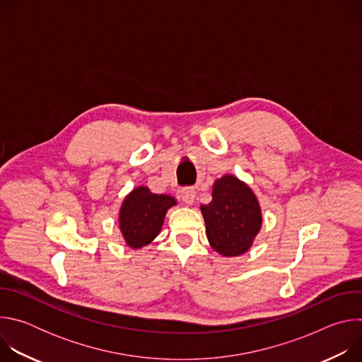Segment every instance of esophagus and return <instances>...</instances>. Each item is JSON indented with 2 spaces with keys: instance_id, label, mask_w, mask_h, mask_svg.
<instances>
[{
  "instance_id": "34e87169",
  "label": "esophagus",
  "mask_w": 362,
  "mask_h": 362,
  "mask_svg": "<svg viewBox=\"0 0 362 362\" xmlns=\"http://www.w3.org/2000/svg\"><path fill=\"white\" fill-rule=\"evenodd\" d=\"M180 194H182V199H183V202L185 203H187V204H192L193 202H194V189L193 187H183L182 189V192H180Z\"/></svg>"
}]
</instances>
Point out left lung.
I'll return each mask as SVG.
<instances>
[{
	"instance_id": "left-lung-1",
	"label": "left lung",
	"mask_w": 362,
	"mask_h": 362,
	"mask_svg": "<svg viewBox=\"0 0 362 362\" xmlns=\"http://www.w3.org/2000/svg\"><path fill=\"white\" fill-rule=\"evenodd\" d=\"M200 211L211 246L223 256L245 253L262 225L255 193L232 175L215 182L212 202L202 204Z\"/></svg>"
}]
</instances>
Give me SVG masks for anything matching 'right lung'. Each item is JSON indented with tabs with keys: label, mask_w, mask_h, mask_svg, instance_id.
Here are the masks:
<instances>
[{
	"label": "right lung",
	"mask_w": 362,
	"mask_h": 362,
	"mask_svg": "<svg viewBox=\"0 0 362 362\" xmlns=\"http://www.w3.org/2000/svg\"><path fill=\"white\" fill-rule=\"evenodd\" d=\"M176 204L169 194L151 193L147 187H136L122 204L119 223L126 243L143 247L156 238L162 229L166 212Z\"/></svg>",
	"instance_id": "obj_1"
}]
</instances>
